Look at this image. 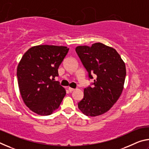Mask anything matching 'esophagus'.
Masks as SVG:
<instances>
[{
  "label": "esophagus",
  "mask_w": 149,
  "mask_h": 149,
  "mask_svg": "<svg viewBox=\"0 0 149 149\" xmlns=\"http://www.w3.org/2000/svg\"><path fill=\"white\" fill-rule=\"evenodd\" d=\"M68 90H69V91H70V93H72V91H74L75 89H73V88L69 87V88H68Z\"/></svg>",
  "instance_id": "1"
}]
</instances>
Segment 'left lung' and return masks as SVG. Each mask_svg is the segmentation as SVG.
<instances>
[{"label":"left lung","instance_id":"8db88e82","mask_svg":"<svg viewBox=\"0 0 149 149\" xmlns=\"http://www.w3.org/2000/svg\"><path fill=\"white\" fill-rule=\"evenodd\" d=\"M89 79H95L84 89L78 108L87 116H97L109 110L119 99L123 89L126 69L120 55L112 47L97 42L91 47L75 48Z\"/></svg>","mask_w":149,"mask_h":149}]
</instances>
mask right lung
<instances>
[{"mask_svg":"<svg viewBox=\"0 0 149 149\" xmlns=\"http://www.w3.org/2000/svg\"><path fill=\"white\" fill-rule=\"evenodd\" d=\"M66 47L39 45L24 54L17 65V77L26 105L38 115L48 116L59 107L65 90L54 80L68 52Z\"/></svg>","mask_w":149,"mask_h":149,"instance_id":"add662e5","label":"right lung"}]
</instances>
